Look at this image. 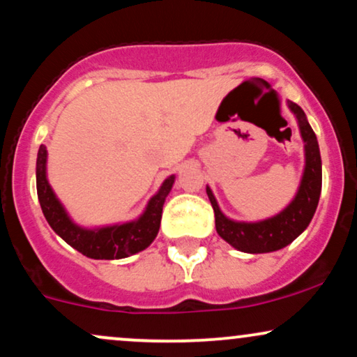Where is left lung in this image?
<instances>
[{"label":"left lung","instance_id":"8db88e82","mask_svg":"<svg viewBox=\"0 0 357 357\" xmlns=\"http://www.w3.org/2000/svg\"><path fill=\"white\" fill-rule=\"evenodd\" d=\"M287 104L296 114L301 136L305 142L304 176H302L301 186H298L292 203L284 211L268 220L255 221V223L233 221L221 213L211 190L206 188L208 198H210L213 211H215L216 231L221 238L240 252L268 253L287 247L309 227L315 208H317L322 188V162L317 137H315L312 127L307 122L304 110L292 100H289Z\"/></svg>","mask_w":357,"mask_h":357}]
</instances>
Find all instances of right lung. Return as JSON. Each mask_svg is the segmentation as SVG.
<instances>
[{
    "label": "right lung",
    "mask_w": 357,
    "mask_h": 357,
    "mask_svg": "<svg viewBox=\"0 0 357 357\" xmlns=\"http://www.w3.org/2000/svg\"><path fill=\"white\" fill-rule=\"evenodd\" d=\"M173 183L174 176H169L159 188V191L149 199L146 211L139 220L97 228V230H87L73 223L48 184L47 147L40 146L38 158H36V192H38L40 206L48 225L70 247L79 250L82 255L96 258V260L126 258L149 247L159 231L162 204L173 188Z\"/></svg>",
    "instance_id": "1"
}]
</instances>
